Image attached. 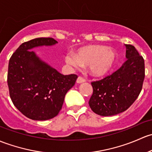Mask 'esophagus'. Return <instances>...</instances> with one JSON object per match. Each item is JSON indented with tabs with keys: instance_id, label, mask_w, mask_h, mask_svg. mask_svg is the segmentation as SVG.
I'll return each instance as SVG.
<instances>
[{
	"instance_id": "34e87169",
	"label": "esophagus",
	"mask_w": 152,
	"mask_h": 152,
	"mask_svg": "<svg viewBox=\"0 0 152 152\" xmlns=\"http://www.w3.org/2000/svg\"><path fill=\"white\" fill-rule=\"evenodd\" d=\"M86 82L85 79H83V77H78L77 79V83L80 84V83H83Z\"/></svg>"
}]
</instances>
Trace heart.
Instances as JSON below:
<instances>
[{"label":"heart","instance_id":"obj_1","mask_svg":"<svg viewBox=\"0 0 152 152\" xmlns=\"http://www.w3.org/2000/svg\"><path fill=\"white\" fill-rule=\"evenodd\" d=\"M64 60L75 68L88 66L91 75L101 77L112 69L116 61V53L112 48L103 45H86L78 49L74 55L65 56Z\"/></svg>","mask_w":152,"mask_h":152}]
</instances>
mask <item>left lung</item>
Returning a JSON list of instances; mask_svg holds the SVG:
<instances>
[{"label": "left lung", "instance_id": "left-lung-1", "mask_svg": "<svg viewBox=\"0 0 152 152\" xmlns=\"http://www.w3.org/2000/svg\"><path fill=\"white\" fill-rule=\"evenodd\" d=\"M126 61L110 76L92 82L91 109L102 116H111L127 110L141 91L145 77L143 57L131 45H125Z\"/></svg>", "mask_w": 152, "mask_h": 152}]
</instances>
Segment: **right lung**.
Listing matches in <instances>:
<instances>
[{"mask_svg":"<svg viewBox=\"0 0 152 152\" xmlns=\"http://www.w3.org/2000/svg\"><path fill=\"white\" fill-rule=\"evenodd\" d=\"M53 38H37L22 44L9 63L7 83L12 102L22 113L37 121L54 118L66 94L75 85L76 75H64L42 60L33 49L53 46Z\"/></svg>","mask_w":152,"mask_h":152,"instance_id":"obj_1","label":"right lung"}]
</instances>
